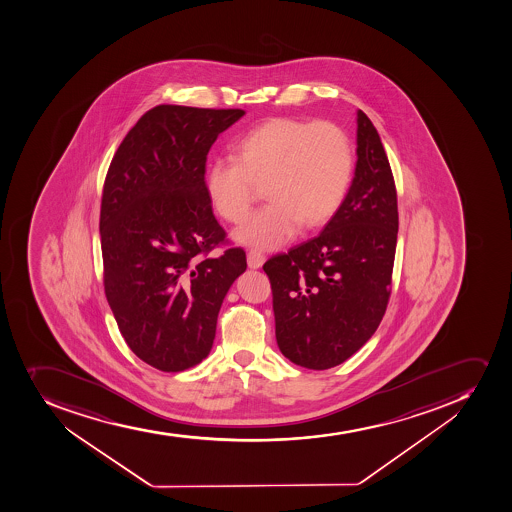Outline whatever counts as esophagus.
I'll list each match as a JSON object with an SVG mask.
<instances>
[{
	"label": "esophagus",
	"instance_id": "obj_1",
	"mask_svg": "<svg viewBox=\"0 0 512 512\" xmlns=\"http://www.w3.org/2000/svg\"><path fill=\"white\" fill-rule=\"evenodd\" d=\"M265 262V255L262 252H258V250H249V254H247V263H249L250 268H260Z\"/></svg>",
	"mask_w": 512,
	"mask_h": 512
}]
</instances>
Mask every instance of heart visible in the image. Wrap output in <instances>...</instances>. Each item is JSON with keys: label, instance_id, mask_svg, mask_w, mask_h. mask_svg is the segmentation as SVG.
I'll list each match as a JSON object with an SVG mask.
<instances>
[{"label": "heart", "instance_id": "1", "mask_svg": "<svg viewBox=\"0 0 512 512\" xmlns=\"http://www.w3.org/2000/svg\"><path fill=\"white\" fill-rule=\"evenodd\" d=\"M354 174V151L333 122L272 118L235 143V156L212 161L206 173L207 199L229 222L247 216L255 183H263L268 204L235 230L239 244L277 249L298 232L329 221L343 206Z\"/></svg>", "mask_w": 512, "mask_h": 512}]
</instances>
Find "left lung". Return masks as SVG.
<instances>
[{
	"mask_svg": "<svg viewBox=\"0 0 512 512\" xmlns=\"http://www.w3.org/2000/svg\"><path fill=\"white\" fill-rule=\"evenodd\" d=\"M357 161L343 206L315 239L268 258L275 336L286 359L324 371L359 351L389 303L399 232L394 176L376 127L357 110Z\"/></svg>",
	"mask_w": 512,
	"mask_h": 512,
	"instance_id": "obj_1",
	"label": "left lung"
}]
</instances>
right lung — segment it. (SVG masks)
Instances as JSON below:
<instances>
[{
    "mask_svg": "<svg viewBox=\"0 0 512 512\" xmlns=\"http://www.w3.org/2000/svg\"><path fill=\"white\" fill-rule=\"evenodd\" d=\"M244 110L158 105L128 132L105 178L100 239L108 305L146 364L181 372L204 361L217 315L247 268L206 194L207 153Z\"/></svg>",
    "mask_w": 512,
    "mask_h": 512,
    "instance_id": "right-lung-1",
    "label": "right lung"
}]
</instances>
